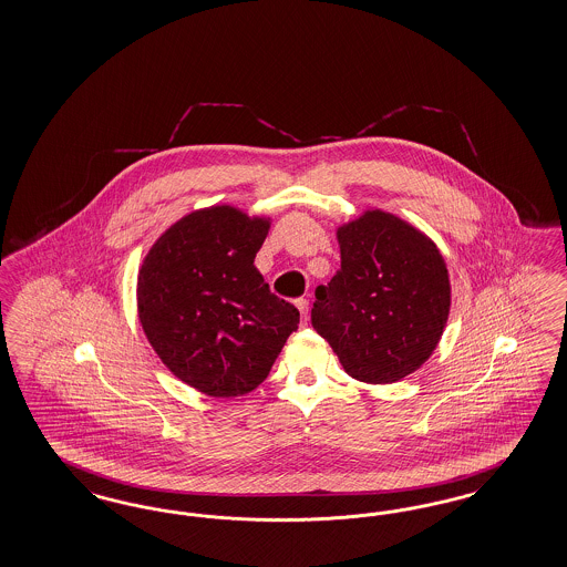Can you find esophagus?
I'll list each match as a JSON object with an SVG mask.
<instances>
[{
	"mask_svg": "<svg viewBox=\"0 0 567 567\" xmlns=\"http://www.w3.org/2000/svg\"><path fill=\"white\" fill-rule=\"evenodd\" d=\"M295 306H297V310L301 312V324H306V322H308V312H310V301H308L306 297H299V299L295 301Z\"/></svg>",
	"mask_w": 567,
	"mask_h": 567,
	"instance_id": "esophagus-1",
	"label": "esophagus"
}]
</instances>
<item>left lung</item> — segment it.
Returning <instances> with one entry per match:
<instances>
[{
	"label": "left lung",
	"instance_id": "8db88e82",
	"mask_svg": "<svg viewBox=\"0 0 567 567\" xmlns=\"http://www.w3.org/2000/svg\"><path fill=\"white\" fill-rule=\"evenodd\" d=\"M341 268L317 289L312 327L348 375L403 380L432 354L450 315V276L431 238L382 210L338 229Z\"/></svg>",
	"mask_w": 567,
	"mask_h": 567
}]
</instances>
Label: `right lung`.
Here are the masks:
<instances>
[{
	"label": "right lung",
	"mask_w": 567,
	"mask_h": 567,
	"mask_svg": "<svg viewBox=\"0 0 567 567\" xmlns=\"http://www.w3.org/2000/svg\"><path fill=\"white\" fill-rule=\"evenodd\" d=\"M270 221L231 206L168 227L138 272V318L162 363L210 396L261 384L299 324L252 266Z\"/></svg>",
	"instance_id": "1"
}]
</instances>
